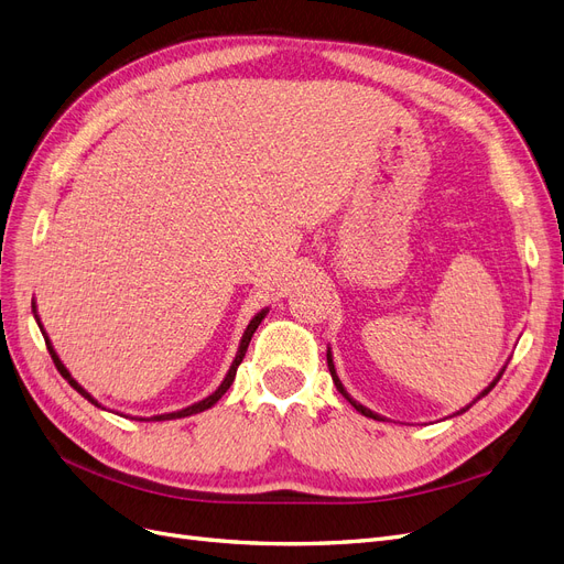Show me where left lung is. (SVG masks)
Returning a JSON list of instances; mask_svg holds the SVG:
<instances>
[{
  "label": "left lung",
  "instance_id": "8db88e82",
  "mask_svg": "<svg viewBox=\"0 0 564 564\" xmlns=\"http://www.w3.org/2000/svg\"><path fill=\"white\" fill-rule=\"evenodd\" d=\"M327 367H329V373H332V381H335V386H337V390H339V392H341V394H344V398H346V400H348V402H350V404H352V406H356V411H360V413H362V415H367V419H373V421H383V415H379V413H373V411H371V409H367V406H362V404H360V402H356V400H352V398H350V394H348V392H346V388H344V383H341V381H339V377H337V369H335V360H332V350H329V348H327ZM505 369H507V365H505V367H502V369H499V373H497V377H495V379H492V383H488V388H484V390H481V392H478V398H476V400H474V402H478V400H481V398H486V394H488V392H490V390H492V388H495V383H497V381H499V377H502V373H505ZM474 402H471V404H474ZM471 404H467V406H465V409H460V411H457V415H460V413H465V411H467V409H469V406H471Z\"/></svg>",
  "mask_w": 564,
  "mask_h": 564
}]
</instances>
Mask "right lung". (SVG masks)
Segmentation results:
<instances>
[{
  "label": "right lung",
  "mask_w": 564,
  "mask_h": 564,
  "mask_svg": "<svg viewBox=\"0 0 564 564\" xmlns=\"http://www.w3.org/2000/svg\"><path fill=\"white\" fill-rule=\"evenodd\" d=\"M32 311H34V321H36V325H39V329H41V335H44V339H46V346H48V352H51V358H53V362H55V367H57V371L62 373V377H65V381H69V386L76 390V392H80L83 398H86L90 404H95V406H99V409H104L93 394L83 388L72 373H69V369L62 365V360H59V356L55 352V348H53V344H51V339H48V335H46V329H44V325H41V318H39V314H36V302H32ZM269 314V308H262V311H258V314L250 318V323H248V327L243 329V335H241V341H239V348H237V356H235V360H232V365H229V369H227V373H225V379H223V383L208 394V398H204V400H199V402H195V404H191V406H185V409H181V411H172V413H160V415H151L149 421H176V419H187V415H195V413H202V411H206V409H212L223 394L227 392V388L232 386V381H235V377H237V367L241 365V360H243V356H246V350H248V344H250V337H253V332L258 329V325L264 321V316ZM137 421H145V419H137Z\"/></svg>",
  "instance_id": "obj_1"
}]
</instances>
